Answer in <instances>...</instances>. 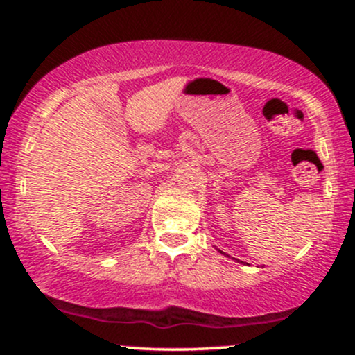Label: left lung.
I'll return each mask as SVG.
<instances>
[{"mask_svg":"<svg viewBox=\"0 0 355 355\" xmlns=\"http://www.w3.org/2000/svg\"><path fill=\"white\" fill-rule=\"evenodd\" d=\"M220 254H222V250H220ZM223 255H227V254H223Z\"/></svg>","mask_w":355,"mask_h":355,"instance_id":"obj_1","label":"left lung"}]
</instances>
